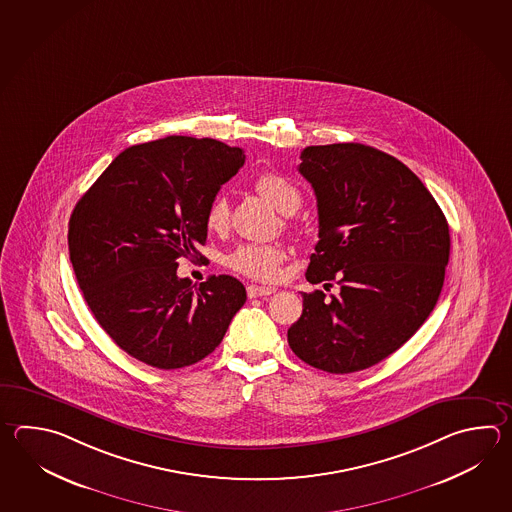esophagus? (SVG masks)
<instances>
[{"label":"esophagus","mask_w":512,"mask_h":512,"mask_svg":"<svg viewBox=\"0 0 512 512\" xmlns=\"http://www.w3.org/2000/svg\"><path fill=\"white\" fill-rule=\"evenodd\" d=\"M246 292H248V297L250 299H257V297H266V295H272V288H264V286H255V284H250L248 288H246Z\"/></svg>","instance_id":"1"}]
</instances>
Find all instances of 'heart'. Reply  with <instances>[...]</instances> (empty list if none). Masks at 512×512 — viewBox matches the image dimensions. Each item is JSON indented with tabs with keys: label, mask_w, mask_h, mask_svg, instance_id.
Masks as SVG:
<instances>
[{
	"label": "heart",
	"mask_w": 512,
	"mask_h": 512,
	"mask_svg": "<svg viewBox=\"0 0 512 512\" xmlns=\"http://www.w3.org/2000/svg\"><path fill=\"white\" fill-rule=\"evenodd\" d=\"M255 189L272 206L290 215L301 204V193L290 180L277 173H264L255 180ZM228 200L217 195L206 209V226L211 231H222L228 226ZM288 259V250L281 244L244 242L228 255V266L233 272L253 281L277 282L281 279L282 264Z\"/></svg>",
	"instance_id": "b5f03b06"
}]
</instances>
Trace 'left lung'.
<instances>
[{
	"label": "left lung",
	"instance_id": "obj_1",
	"mask_svg": "<svg viewBox=\"0 0 512 512\" xmlns=\"http://www.w3.org/2000/svg\"><path fill=\"white\" fill-rule=\"evenodd\" d=\"M301 160L319 213L306 281L341 290L330 299L303 293L288 345L313 368L352 374L394 354L427 321L449 264V224L423 182L376 147L310 146Z\"/></svg>",
	"mask_w": 512,
	"mask_h": 512
}]
</instances>
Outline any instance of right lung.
Returning a JSON list of instances; mask_svg holds the SVG:
<instances>
[{"mask_svg":"<svg viewBox=\"0 0 512 512\" xmlns=\"http://www.w3.org/2000/svg\"><path fill=\"white\" fill-rule=\"evenodd\" d=\"M244 158L240 147L193 136L127 147L74 206L69 257L85 303L146 365L199 363L246 303L231 275H211L199 288L177 275L180 257H199L209 202Z\"/></svg>","mask_w":512,"mask_h":512,"instance_id":"right-lung-1","label":"right lung"}]
</instances>
